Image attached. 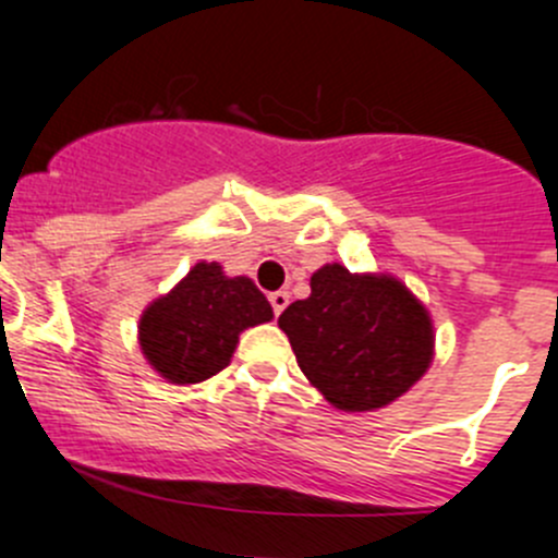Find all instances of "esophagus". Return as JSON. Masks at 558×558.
<instances>
[{"label": "esophagus", "instance_id": "esophagus-1", "mask_svg": "<svg viewBox=\"0 0 558 558\" xmlns=\"http://www.w3.org/2000/svg\"><path fill=\"white\" fill-rule=\"evenodd\" d=\"M269 304H272L275 317H280V312H283L286 307H289V293H286V291H275V293H269Z\"/></svg>", "mask_w": 558, "mask_h": 558}]
</instances>
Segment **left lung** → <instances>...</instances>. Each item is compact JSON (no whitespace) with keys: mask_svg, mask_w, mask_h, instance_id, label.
Wrapping results in <instances>:
<instances>
[{"mask_svg":"<svg viewBox=\"0 0 558 558\" xmlns=\"http://www.w3.org/2000/svg\"><path fill=\"white\" fill-rule=\"evenodd\" d=\"M310 289L278 326L299 368L333 408L365 413L389 405L432 365V317L397 278L326 265Z\"/></svg>","mask_w":558,"mask_h":558,"instance_id":"obj_1","label":"left lung"}]
</instances>
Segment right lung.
<instances>
[{"mask_svg": "<svg viewBox=\"0 0 558 558\" xmlns=\"http://www.w3.org/2000/svg\"><path fill=\"white\" fill-rule=\"evenodd\" d=\"M269 320L272 307L254 280L198 262L143 312L140 349L169 384H201L228 368L243 330Z\"/></svg>", "mask_w": 558, "mask_h": 558, "instance_id": "1", "label": "right lung"}]
</instances>
